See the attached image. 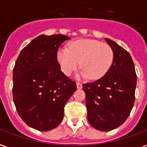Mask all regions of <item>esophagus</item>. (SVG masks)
<instances>
[{"mask_svg":"<svg viewBox=\"0 0 147 147\" xmlns=\"http://www.w3.org/2000/svg\"><path fill=\"white\" fill-rule=\"evenodd\" d=\"M76 86H77L78 89H82V84H81V83H79V82H77V83H76Z\"/></svg>","mask_w":147,"mask_h":147,"instance_id":"1","label":"esophagus"}]
</instances>
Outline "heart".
Returning a JSON list of instances; mask_svg holds the SVG:
<instances>
[{
  "label": "heart",
  "mask_w": 147,
  "mask_h": 147,
  "mask_svg": "<svg viewBox=\"0 0 147 147\" xmlns=\"http://www.w3.org/2000/svg\"><path fill=\"white\" fill-rule=\"evenodd\" d=\"M57 58L61 70L66 76L75 71L80 63L82 69L76 77H88L91 80H96L108 72L113 64L114 53L107 44L96 40L81 39L70 43L69 50L59 48Z\"/></svg>",
  "instance_id": "heart-1"
}]
</instances>
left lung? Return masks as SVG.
<instances>
[{
    "label": "left lung",
    "instance_id": "left-lung-1",
    "mask_svg": "<svg viewBox=\"0 0 147 147\" xmlns=\"http://www.w3.org/2000/svg\"><path fill=\"white\" fill-rule=\"evenodd\" d=\"M114 53L112 66L96 82L83 84L88 120L101 131L119 127L126 121L135 100L137 75L130 53L109 38Z\"/></svg>",
    "mask_w": 147,
    "mask_h": 147
}]
</instances>
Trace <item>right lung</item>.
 <instances>
[{
  "mask_svg": "<svg viewBox=\"0 0 147 147\" xmlns=\"http://www.w3.org/2000/svg\"><path fill=\"white\" fill-rule=\"evenodd\" d=\"M71 39L41 34L20 52L13 71V97L17 113L29 127L40 131L60 124L64 107L77 88L60 70L57 53Z\"/></svg>",
  "mask_w": 147,
  "mask_h": 147,
  "instance_id": "obj_1",
  "label": "right lung"
}]
</instances>
